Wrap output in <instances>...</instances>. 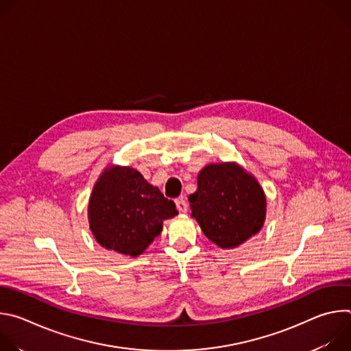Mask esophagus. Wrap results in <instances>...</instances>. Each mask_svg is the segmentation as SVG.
Returning <instances> with one entry per match:
<instances>
[{"mask_svg": "<svg viewBox=\"0 0 351 351\" xmlns=\"http://www.w3.org/2000/svg\"><path fill=\"white\" fill-rule=\"evenodd\" d=\"M175 204H176V208H178L182 214H186V213H187L189 206H187V202H186V199H184L183 197L175 199Z\"/></svg>", "mask_w": 351, "mask_h": 351, "instance_id": "esophagus-1", "label": "esophagus"}]
</instances>
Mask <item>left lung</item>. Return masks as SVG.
Here are the masks:
<instances>
[{"instance_id":"1","label":"left lung","mask_w":351,"mask_h":351,"mask_svg":"<svg viewBox=\"0 0 351 351\" xmlns=\"http://www.w3.org/2000/svg\"><path fill=\"white\" fill-rule=\"evenodd\" d=\"M191 217L221 248L230 250L256 236L267 217V197L257 178L236 162L208 164L189 195Z\"/></svg>"}]
</instances>
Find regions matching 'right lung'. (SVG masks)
Returning a JSON list of instances; mask_svg holds the SVG:
<instances>
[{
  "mask_svg": "<svg viewBox=\"0 0 351 351\" xmlns=\"http://www.w3.org/2000/svg\"><path fill=\"white\" fill-rule=\"evenodd\" d=\"M178 215L172 199L130 167L108 165L94 183L87 218L95 241L118 254L137 257Z\"/></svg>",
  "mask_w": 351,
  "mask_h": 351,
  "instance_id": "obj_1",
  "label": "right lung"
}]
</instances>
